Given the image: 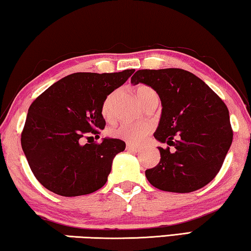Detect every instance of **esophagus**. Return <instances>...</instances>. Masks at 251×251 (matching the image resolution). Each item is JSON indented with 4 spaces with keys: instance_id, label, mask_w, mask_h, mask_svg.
Returning <instances> with one entry per match:
<instances>
[{
    "instance_id": "esophagus-1",
    "label": "esophagus",
    "mask_w": 251,
    "mask_h": 251,
    "mask_svg": "<svg viewBox=\"0 0 251 251\" xmlns=\"http://www.w3.org/2000/svg\"><path fill=\"white\" fill-rule=\"evenodd\" d=\"M126 150H128V151H132V152H138L139 148L133 145H126Z\"/></svg>"
}]
</instances>
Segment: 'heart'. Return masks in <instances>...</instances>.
Returning a JSON list of instances; mask_svg holds the SVG:
<instances>
[{"label": "heart", "instance_id": "b5f03b06", "mask_svg": "<svg viewBox=\"0 0 251 251\" xmlns=\"http://www.w3.org/2000/svg\"><path fill=\"white\" fill-rule=\"evenodd\" d=\"M118 94V91H113L112 93L104 99L102 104V114L105 118H109L112 113L113 104L115 96ZM136 96L138 101L140 102L142 106L146 103H148L150 100L158 98L156 92L151 87L147 85H141L136 90ZM151 126L148 123H142V125H130V123H122V125L114 126L110 130V133L114 138L122 139V140L128 141L131 145H140L144 142L148 136L151 133Z\"/></svg>", "mask_w": 251, "mask_h": 251}]
</instances>
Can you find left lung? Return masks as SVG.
I'll list each match as a JSON object with an SVG mask.
<instances>
[{"label":"left lung","instance_id":"left-lung-1","mask_svg":"<svg viewBox=\"0 0 251 251\" xmlns=\"http://www.w3.org/2000/svg\"><path fill=\"white\" fill-rule=\"evenodd\" d=\"M146 84L159 95L163 110L153 133L160 161L146 171L161 191L190 193L214 178L232 142L229 110L201 78L179 68L140 69L131 84ZM172 150H170V147Z\"/></svg>","mask_w":251,"mask_h":251}]
</instances>
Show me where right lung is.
Listing matches in <instances>:
<instances>
[{"instance_id": "right-lung-1", "label": "right lung", "mask_w": 251, "mask_h": 251, "mask_svg": "<svg viewBox=\"0 0 251 251\" xmlns=\"http://www.w3.org/2000/svg\"><path fill=\"white\" fill-rule=\"evenodd\" d=\"M134 73H75L52 84L28 110L21 146L30 168L47 190L61 196L93 193L106 183L115 155L126 149L120 139L83 144L105 126L104 99Z\"/></svg>"}]
</instances>
